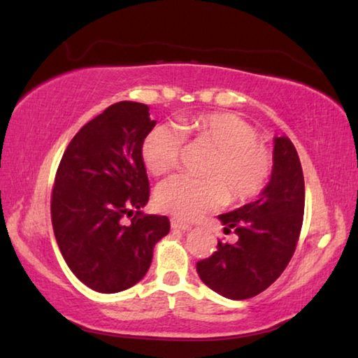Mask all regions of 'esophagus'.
I'll list each match as a JSON object with an SVG mask.
<instances>
[{
    "label": "esophagus",
    "instance_id": "esophagus-1",
    "mask_svg": "<svg viewBox=\"0 0 358 358\" xmlns=\"http://www.w3.org/2000/svg\"><path fill=\"white\" fill-rule=\"evenodd\" d=\"M171 226L173 227V229H180V230H183V232H187V230H191V226L189 224H186V222H181V221H178V220H173L171 221Z\"/></svg>",
    "mask_w": 358,
    "mask_h": 358
}]
</instances>
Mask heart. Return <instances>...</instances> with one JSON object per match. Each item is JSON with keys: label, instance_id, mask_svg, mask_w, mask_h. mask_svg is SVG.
<instances>
[{"label": "heart", "instance_id": "b5f03b06", "mask_svg": "<svg viewBox=\"0 0 358 358\" xmlns=\"http://www.w3.org/2000/svg\"><path fill=\"white\" fill-rule=\"evenodd\" d=\"M183 141L210 150L202 175H175L157 186L156 205L180 220H197L222 203H245L264 191L273 157L257 138V131L234 113H203L178 118L173 126L156 124L145 134L141 156L156 177L178 167Z\"/></svg>", "mask_w": 358, "mask_h": 358}]
</instances>
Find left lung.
<instances>
[{
	"instance_id": "8db88e82",
	"label": "left lung",
	"mask_w": 358,
	"mask_h": 358,
	"mask_svg": "<svg viewBox=\"0 0 358 358\" xmlns=\"http://www.w3.org/2000/svg\"><path fill=\"white\" fill-rule=\"evenodd\" d=\"M305 211V180L294 143L275 137L271 178L257 201L220 215L224 234L237 243L217 241L197 273L207 286L230 300L256 296L270 287L292 259Z\"/></svg>"
}]
</instances>
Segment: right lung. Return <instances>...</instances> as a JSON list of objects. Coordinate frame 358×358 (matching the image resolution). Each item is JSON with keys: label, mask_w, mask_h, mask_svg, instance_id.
<instances>
[{"label": "right lung", "mask_w": 358, "mask_h": 358, "mask_svg": "<svg viewBox=\"0 0 358 358\" xmlns=\"http://www.w3.org/2000/svg\"><path fill=\"white\" fill-rule=\"evenodd\" d=\"M148 110L132 101L107 107L69 142L55 175L50 211L58 248L96 292H121L141 281L155 245L171 230L167 216L141 211L150 199L141 145L156 124Z\"/></svg>", "instance_id": "right-lung-1"}]
</instances>
